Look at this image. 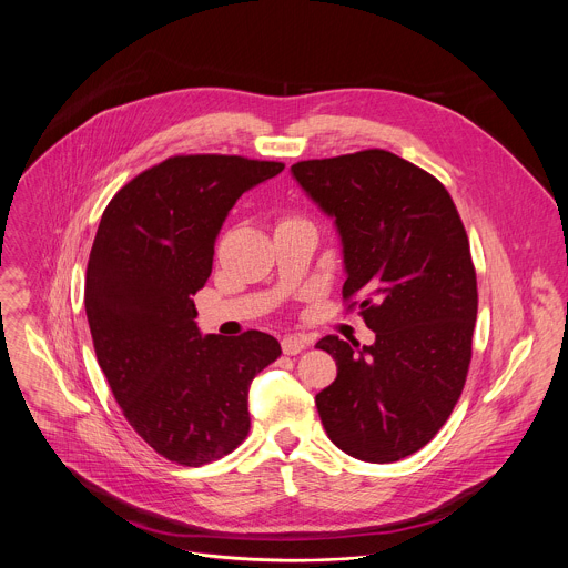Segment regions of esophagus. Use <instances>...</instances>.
Masks as SVG:
<instances>
[{
	"instance_id": "obj_1",
	"label": "esophagus",
	"mask_w": 568,
	"mask_h": 568,
	"mask_svg": "<svg viewBox=\"0 0 568 568\" xmlns=\"http://www.w3.org/2000/svg\"><path fill=\"white\" fill-rule=\"evenodd\" d=\"M305 346H307V342L301 335H287L281 342V348H283L285 355H298L301 351H305Z\"/></svg>"
}]
</instances>
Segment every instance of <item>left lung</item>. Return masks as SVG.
I'll use <instances>...</instances> for the list:
<instances>
[{"mask_svg":"<svg viewBox=\"0 0 568 568\" xmlns=\"http://www.w3.org/2000/svg\"><path fill=\"white\" fill-rule=\"evenodd\" d=\"M292 178L335 217L342 294L375 333L371 346L316 344L337 362L318 418L348 456H412L447 423L471 359L478 294L460 215L434 175L388 150L298 161Z\"/></svg>","mask_w":568,"mask_h":568,"instance_id":"obj_1","label":"left lung"}]
</instances>
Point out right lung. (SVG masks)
Segmentation results:
<instances>
[{
    "instance_id": "right-lung-1",
    "label": "right lung",
    "mask_w": 568,
    "mask_h": 568,
    "mask_svg": "<svg viewBox=\"0 0 568 568\" xmlns=\"http://www.w3.org/2000/svg\"><path fill=\"white\" fill-rule=\"evenodd\" d=\"M285 164L178 154L128 182L103 211L85 278L99 366L132 429L164 458L200 467L250 434V384L281 344L247 331L202 335L193 296L237 197Z\"/></svg>"
}]
</instances>
